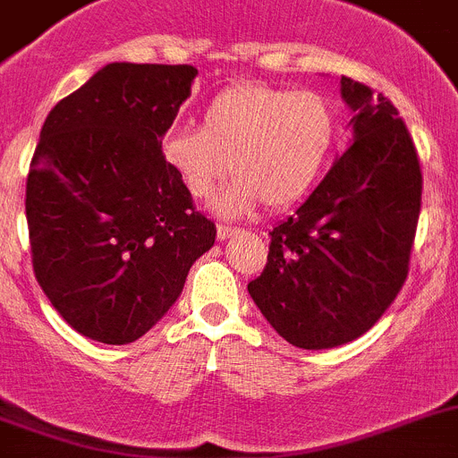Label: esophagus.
<instances>
[{
    "label": "esophagus",
    "mask_w": 458,
    "mask_h": 458,
    "mask_svg": "<svg viewBox=\"0 0 458 458\" xmlns=\"http://www.w3.org/2000/svg\"><path fill=\"white\" fill-rule=\"evenodd\" d=\"M236 232H238V229H233V226L217 225V238H220V241H226V238H232Z\"/></svg>",
    "instance_id": "1"
}]
</instances>
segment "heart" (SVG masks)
Returning <instances> with one entry per match:
<instances>
[{"instance_id": "heart-1", "label": "heart", "mask_w": 458, "mask_h": 458, "mask_svg": "<svg viewBox=\"0 0 458 458\" xmlns=\"http://www.w3.org/2000/svg\"><path fill=\"white\" fill-rule=\"evenodd\" d=\"M338 140V115L313 90L238 83L201 111V127L183 124L163 136V161L186 192L207 199L232 172L217 211L242 216L304 199L320 182Z\"/></svg>"}]
</instances>
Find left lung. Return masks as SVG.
I'll return each instance as SVG.
<instances>
[{
	"label": "left lung",
	"mask_w": 458,
	"mask_h": 458,
	"mask_svg": "<svg viewBox=\"0 0 458 458\" xmlns=\"http://www.w3.org/2000/svg\"><path fill=\"white\" fill-rule=\"evenodd\" d=\"M354 142L309 199L270 232L261 275L247 284L276 334L329 350L366 334L409 275L422 172L404 120L384 95L350 77Z\"/></svg>",
	"instance_id": "1"
}]
</instances>
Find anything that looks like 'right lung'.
<instances>
[{"mask_svg": "<svg viewBox=\"0 0 458 458\" xmlns=\"http://www.w3.org/2000/svg\"><path fill=\"white\" fill-rule=\"evenodd\" d=\"M195 74L192 65L108 63L43 124L27 177L33 272L90 341H138L216 242V225L161 154Z\"/></svg>", "mask_w": 458, "mask_h": 458, "instance_id": "right-lung-1", "label": "right lung"}]
</instances>
